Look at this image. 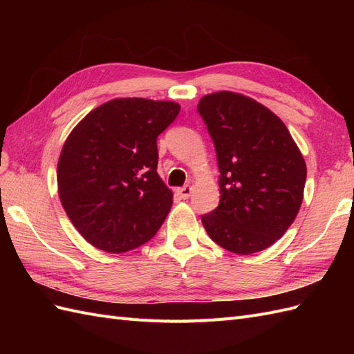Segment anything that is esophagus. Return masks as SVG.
<instances>
[{"mask_svg": "<svg viewBox=\"0 0 354 354\" xmlns=\"http://www.w3.org/2000/svg\"><path fill=\"white\" fill-rule=\"evenodd\" d=\"M192 192H194V187H192V186H185V187H180L177 190V194L180 195V198L187 199L192 195Z\"/></svg>", "mask_w": 354, "mask_h": 354, "instance_id": "34e87169", "label": "esophagus"}]
</instances>
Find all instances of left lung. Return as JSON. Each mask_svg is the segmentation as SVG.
Returning a JSON list of instances; mask_svg holds the SVG:
<instances>
[{
	"label": "left lung",
	"mask_w": 354,
	"mask_h": 354,
	"mask_svg": "<svg viewBox=\"0 0 354 354\" xmlns=\"http://www.w3.org/2000/svg\"><path fill=\"white\" fill-rule=\"evenodd\" d=\"M216 146L220 205L202 216L208 236L239 255L263 251L294 223L304 198L306 160L277 115L233 91L198 103Z\"/></svg>",
	"instance_id": "obj_1"
}]
</instances>
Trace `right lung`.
Returning a JSON list of instances; mask_svg holds the SVG:
<instances>
[{
	"mask_svg": "<svg viewBox=\"0 0 354 354\" xmlns=\"http://www.w3.org/2000/svg\"><path fill=\"white\" fill-rule=\"evenodd\" d=\"M178 112L176 102L112 99L68 136L57 162L59 198L75 229L97 250L128 252L162 226L173 192L156 173V137Z\"/></svg>",
	"mask_w": 354,
	"mask_h": 354,
	"instance_id": "1",
	"label": "right lung"
}]
</instances>
